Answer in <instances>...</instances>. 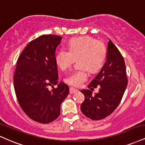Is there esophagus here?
I'll return each mask as SVG.
<instances>
[{"label":"esophagus","mask_w":145,"mask_h":145,"mask_svg":"<svg viewBox=\"0 0 145 145\" xmlns=\"http://www.w3.org/2000/svg\"><path fill=\"white\" fill-rule=\"evenodd\" d=\"M78 89H74V88H73V87H71L70 89H69V93L70 94L76 93L78 92Z\"/></svg>","instance_id":"34e87169"}]
</instances>
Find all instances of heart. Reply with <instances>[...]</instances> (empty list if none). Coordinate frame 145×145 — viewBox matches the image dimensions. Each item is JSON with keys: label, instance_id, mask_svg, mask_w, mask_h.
Here are the masks:
<instances>
[{"label": "heart", "instance_id": "1", "mask_svg": "<svg viewBox=\"0 0 145 145\" xmlns=\"http://www.w3.org/2000/svg\"><path fill=\"white\" fill-rule=\"evenodd\" d=\"M106 58V49L101 41L89 36L75 37L69 41V50L62 49L55 57L56 65L62 70L72 65L75 59L80 68L73 71L65 81L69 85L80 86L88 78V69L97 72L104 65Z\"/></svg>", "mask_w": 145, "mask_h": 145}]
</instances>
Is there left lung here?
<instances>
[{
	"label": "left lung",
	"mask_w": 145,
	"mask_h": 145,
	"mask_svg": "<svg viewBox=\"0 0 145 145\" xmlns=\"http://www.w3.org/2000/svg\"><path fill=\"white\" fill-rule=\"evenodd\" d=\"M127 81L123 57L109 39L106 63L89 85L92 89L100 86L99 92L93 95L89 89L81 91L84 95L80 106L82 112L92 120L109 116L120 104Z\"/></svg>",
	"instance_id": "8db88e82"
}]
</instances>
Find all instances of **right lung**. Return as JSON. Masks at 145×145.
<instances>
[{
    "label": "right lung",
    "mask_w": 145,
    "mask_h": 145,
    "mask_svg": "<svg viewBox=\"0 0 145 145\" xmlns=\"http://www.w3.org/2000/svg\"><path fill=\"white\" fill-rule=\"evenodd\" d=\"M62 37L44 35L31 41L16 63L14 86L18 103L29 117L49 123L59 116L61 104L69 94L64 82L58 83L55 52ZM57 84L51 91L47 86Z\"/></svg>",
    "instance_id": "add662e5"
}]
</instances>
